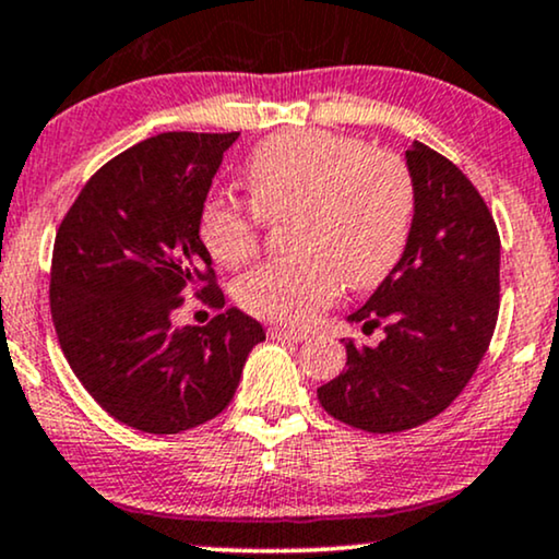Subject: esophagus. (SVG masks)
<instances>
[{
    "instance_id": "obj_1",
    "label": "esophagus",
    "mask_w": 559,
    "mask_h": 559,
    "mask_svg": "<svg viewBox=\"0 0 559 559\" xmlns=\"http://www.w3.org/2000/svg\"><path fill=\"white\" fill-rule=\"evenodd\" d=\"M273 341H294V344H299V341H307V333L301 331H294V328H286V325H273L271 331H267Z\"/></svg>"
}]
</instances>
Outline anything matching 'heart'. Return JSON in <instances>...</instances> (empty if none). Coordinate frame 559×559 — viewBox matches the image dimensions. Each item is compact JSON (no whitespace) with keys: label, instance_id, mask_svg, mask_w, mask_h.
<instances>
[{"label":"heart","instance_id":"b5f03b06","mask_svg":"<svg viewBox=\"0 0 559 559\" xmlns=\"http://www.w3.org/2000/svg\"><path fill=\"white\" fill-rule=\"evenodd\" d=\"M250 205L207 200L198 234L215 262L241 267L262 250L265 224L294 215L292 260L271 262L239 284L254 318L301 325L338 297L385 281L412 239L416 185L408 166L365 140L325 130L265 138L245 164Z\"/></svg>","mask_w":559,"mask_h":559}]
</instances>
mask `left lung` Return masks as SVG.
Instances as JSON below:
<instances>
[{
	"mask_svg": "<svg viewBox=\"0 0 559 559\" xmlns=\"http://www.w3.org/2000/svg\"><path fill=\"white\" fill-rule=\"evenodd\" d=\"M412 239L399 265L352 322L378 328V346L346 341V369L318 388L333 419L374 435L435 419L474 378L500 312V234L479 190L453 160L414 143Z\"/></svg>",
	"mask_w": 559,
	"mask_h": 559,
	"instance_id": "8db88e82",
	"label": "left lung"
}]
</instances>
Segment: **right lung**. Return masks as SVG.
Here are the masks:
<instances>
[{
    "label": "right lung",
    "instance_id": "right-lung-1",
    "mask_svg": "<svg viewBox=\"0 0 559 559\" xmlns=\"http://www.w3.org/2000/svg\"><path fill=\"white\" fill-rule=\"evenodd\" d=\"M239 132H160L85 181L57 228L51 318L93 401L122 425L177 435L218 416L265 331L239 309L174 325L192 292L224 307L198 218Z\"/></svg>",
    "mask_w": 559,
    "mask_h": 559
}]
</instances>
